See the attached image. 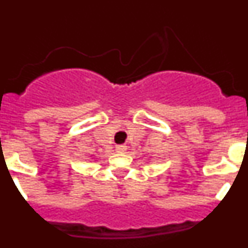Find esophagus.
<instances>
[{
    "label": "esophagus",
    "instance_id": "1",
    "mask_svg": "<svg viewBox=\"0 0 248 248\" xmlns=\"http://www.w3.org/2000/svg\"><path fill=\"white\" fill-rule=\"evenodd\" d=\"M115 150H117V153H125L126 145H124V144H122V145H117Z\"/></svg>",
    "mask_w": 248,
    "mask_h": 248
}]
</instances>
